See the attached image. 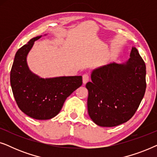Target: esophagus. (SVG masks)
Listing matches in <instances>:
<instances>
[{
	"instance_id": "esophagus-1",
	"label": "esophagus",
	"mask_w": 157,
	"mask_h": 157,
	"mask_svg": "<svg viewBox=\"0 0 157 157\" xmlns=\"http://www.w3.org/2000/svg\"><path fill=\"white\" fill-rule=\"evenodd\" d=\"M89 74H85L83 75V84H86L88 81H89Z\"/></svg>"
}]
</instances>
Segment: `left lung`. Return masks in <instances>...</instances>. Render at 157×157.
Instances as JSON below:
<instances>
[{
	"mask_svg": "<svg viewBox=\"0 0 157 157\" xmlns=\"http://www.w3.org/2000/svg\"><path fill=\"white\" fill-rule=\"evenodd\" d=\"M88 112L94 123L112 127L128 121L136 113L144 96L146 65L138 50L132 47L126 63H113L92 71Z\"/></svg>",
	"mask_w": 157,
	"mask_h": 157,
	"instance_id": "left-lung-1",
	"label": "left lung"
}]
</instances>
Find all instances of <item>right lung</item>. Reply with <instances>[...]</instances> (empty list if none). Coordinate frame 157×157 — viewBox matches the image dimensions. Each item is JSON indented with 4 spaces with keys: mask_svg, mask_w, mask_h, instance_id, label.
Returning a JSON list of instances; mask_svg holds the SVG:
<instances>
[{
    "mask_svg": "<svg viewBox=\"0 0 157 157\" xmlns=\"http://www.w3.org/2000/svg\"><path fill=\"white\" fill-rule=\"evenodd\" d=\"M32 38L17 51L10 71V86L19 109L38 120L52 119L61 110L67 97L82 85V76L42 78L29 70L26 57L34 41Z\"/></svg>",
    "mask_w": 157,
    "mask_h": 157,
    "instance_id": "right-lung-1",
    "label": "right lung"
}]
</instances>
